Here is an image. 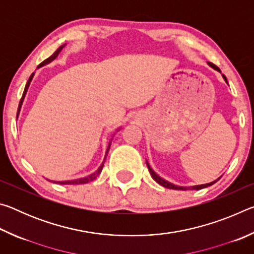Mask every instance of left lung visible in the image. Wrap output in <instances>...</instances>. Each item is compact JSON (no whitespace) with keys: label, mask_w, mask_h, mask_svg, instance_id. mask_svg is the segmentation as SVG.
Masks as SVG:
<instances>
[{"label":"left lung","mask_w":254,"mask_h":254,"mask_svg":"<svg viewBox=\"0 0 254 254\" xmlns=\"http://www.w3.org/2000/svg\"><path fill=\"white\" fill-rule=\"evenodd\" d=\"M208 65L212 67V68H214V69H216V70H218V71H221L220 70V68H218L217 66H215L214 64H212V63H208ZM223 76V78H224V80L226 81L227 83V79H226V77L224 76V75H222ZM147 166H148V169H149V171H150V175H151V177L156 180V182L159 184V185H161V186H163V187H166V188H169V189H177V190H187V189H196V190H198V189H201V188H205V187H208V186H212L213 184H215L217 182L218 179H216V180H214V182H212V183H208V184H204V185H198V186H192V187H180V186H176V185H174V184H171V183H169V182H167V180H165L163 178H161L160 176H158L156 173H154V171L152 170V168L151 167L149 166V163L147 162Z\"/></svg>","instance_id":"1"}]
</instances>
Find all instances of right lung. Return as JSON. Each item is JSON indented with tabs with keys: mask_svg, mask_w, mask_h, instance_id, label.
<instances>
[{
	"mask_svg": "<svg viewBox=\"0 0 254 254\" xmlns=\"http://www.w3.org/2000/svg\"><path fill=\"white\" fill-rule=\"evenodd\" d=\"M64 47H65V45L60 46L59 48H58L57 50H56L55 53H54L53 55H51L49 58H47L46 60H44V62H42V63L40 64L39 67L45 66V65H47V64L51 63V62H53V60H55L56 58H57V56L59 55L60 51L63 50ZM39 67H38V68H39ZM33 75H34V74H32L31 76H30V78H29V80H28V83H27V85H25V88H24L23 95H22V97H21L20 104H19V107H18V114H16V119H18V117H19V113H20L21 106H22V103H23V100H24V97H25V94H27V92H28L29 85H30V83H31V80H32V78H33ZM119 130H120V128H119ZM119 130H118V131H119ZM110 147H111V141L109 142V145H107V149H106V152H105V157H104V161L102 162V165L100 166V168H98V169L95 171V173H93V174H91L89 176H87V177H84V178H79V179H75V180H66V182H53V183H57V184H60V185H80V184H87V183H89V182H93V180H94V179H96L97 176L101 174V171H102V169H103V167H104V162H105V159H106L107 153H109Z\"/></svg>",
	"mask_w": 254,
	"mask_h": 254,
	"instance_id": "right-lung-1",
	"label": "right lung"
}]
</instances>
